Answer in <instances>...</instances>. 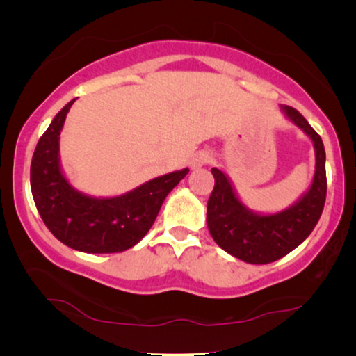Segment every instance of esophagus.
Wrapping results in <instances>:
<instances>
[{"label": "esophagus", "instance_id": "1", "mask_svg": "<svg viewBox=\"0 0 356 356\" xmlns=\"http://www.w3.org/2000/svg\"><path fill=\"white\" fill-rule=\"evenodd\" d=\"M211 154L209 152H199V154H196L193 157V160H191V167L193 168H199V167H202V165H206V163H209L211 162Z\"/></svg>", "mask_w": 356, "mask_h": 356}]
</instances>
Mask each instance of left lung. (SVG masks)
Segmentation results:
<instances>
[{
  "label": "left lung",
  "mask_w": 356,
  "mask_h": 356,
  "mask_svg": "<svg viewBox=\"0 0 356 356\" xmlns=\"http://www.w3.org/2000/svg\"><path fill=\"white\" fill-rule=\"evenodd\" d=\"M280 111L308 136L316 155L313 181L291 206L274 213L252 211L243 204L228 175L212 168L216 186L207 202L209 232L223 251L248 264H269L300 246L318 223L327 193L323 139L298 110L280 105Z\"/></svg>",
  "instance_id": "8db88e82"
}]
</instances>
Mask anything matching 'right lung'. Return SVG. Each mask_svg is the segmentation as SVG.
I'll list each match as a JSON object with an SVG mask.
<instances>
[{"mask_svg": "<svg viewBox=\"0 0 356 356\" xmlns=\"http://www.w3.org/2000/svg\"><path fill=\"white\" fill-rule=\"evenodd\" d=\"M71 100L38 140L31 165V188L37 211L53 235L76 251L120 252L143 240L154 225L168 193L186 177L183 168L149 179L131 191L97 197L67 181L60 159V134Z\"/></svg>", "mask_w": 356, "mask_h": 356, "instance_id": "1", "label": "right lung"}]
</instances>
